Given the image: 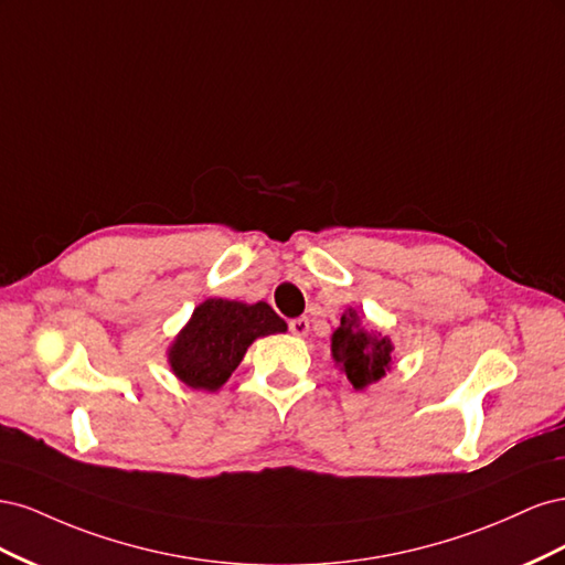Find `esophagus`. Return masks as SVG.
Wrapping results in <instances>:
<instances>
[{
	"label": "esophagus",
	"instance_id": "obj_1",
	"mask_svg": "<svg viewBox=\"0 0 565 565\" xmlns=\"http://www.w3.org/2000/svg\"><path fill=\"white\" fill-rule=\"evenodd\" d=\"M289 332L297 334V337H306L309 334V318H292L289 320Z\"/></svg>",
	"mask_w": 565,
	"mask_h": 565
}]
</instances>
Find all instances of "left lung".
Returning a JSON list of instances; mask_svg holds the SVG:
<instances>
[{
    "label": "left lung",
    "mask_w": 565,
    "mask_h": 565,
    "mask_svg": "<svg viewBox=\"0 0 565 565\" xmlns=\"http://www.w3.org/2000/svg\"><path fill=\"white\" fill-rule=\"evenodd\" d=\"M391 339L367 330L363 316L355 309L344 311L339 330L332 334V355L353 388H365L372 382H380L391 367Z\"/></svg>",
    "instance_id": "1"
}]
</instances>
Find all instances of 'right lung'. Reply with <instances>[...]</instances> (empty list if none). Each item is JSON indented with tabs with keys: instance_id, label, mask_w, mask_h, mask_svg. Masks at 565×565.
Returning a JSON list of instances; mask_svg holds the SVG:
<instances>
[{
	"instance_id": "obj_1",
	"label": "right lung",
	"mask_w": 565,
	"mask_h": 565,
	"mask_svg": "<svg viewBox=\"0 0 565 565\" xmlns=\"http://www.w3.org/2000/svg\"><path fill=\"white\" fill-rule=\"evenodd\" d=\"M285 320L268 303L207 299L193 311L191 322L177 337L169 363L191 388L216 391L241 365L256 337L285 332Z\"/></svg>"
}]
</instances>
